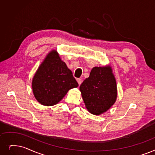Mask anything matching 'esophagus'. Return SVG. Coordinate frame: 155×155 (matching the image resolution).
<instances>
[{
	"label": "esophagus",
	"mask_w": 155,
	"mask_h": 155,
	"mask_svg": "<svg viewBox=\"0 0 155 155\" xmlns=\"http://www.w3.org/2000/svg\"><path fill=\"white\" fill-rule=\"evenodd\" d=\"M77 82H78V85H80V84H82V79H81V78H77Z\"/></svg>",
	"instance_id": "esophagus-1"
}]
</instances>
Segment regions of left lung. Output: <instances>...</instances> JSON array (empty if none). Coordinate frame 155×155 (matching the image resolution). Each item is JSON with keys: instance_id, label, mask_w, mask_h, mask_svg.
<instances>
[{"instance_id": "obj_1", "label": "left lung", "mask_w": 155, "mask_h": 155, "mask_svg": "<svg viewBox=\"0 0 155 155\" xmlns=\"http://www.w3.org/2000/svg\"><path fill=\"white\" fill-rule=\"evenodd\" d=\"M85 107L92 115H100L115 103L117 85L110 65L95 66L80 86Z\"/></svg>"}]
</instances>
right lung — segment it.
Masks as SVG:
<instances>
[{
    "label": "right lung",
    "instance_id": "right-lung-1",
    "mask_svg": "<svg viewBox=\"0 0 155 155\" xmlns=\"http://www.w3.org/2000/svg\"><path fill=\"white\" fill-rule=\"evenodd\" d=\"M78 86L71 71L55 49L45 56L31 82L34 97L39 103L47 106L58 104L69 90Z\"/></svg>",
    "mask_w": 155,
    "mask_h": 155
}]
</instances>
